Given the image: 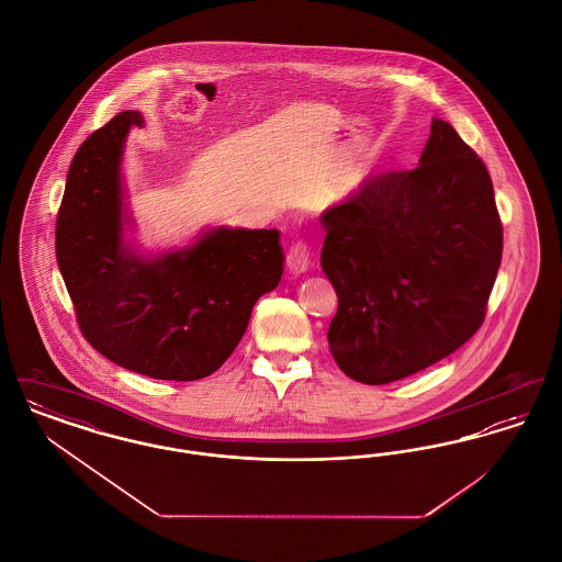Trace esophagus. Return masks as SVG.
Instances as JSON below:
<instances>
[{
  "mask_svg": "<svg viewBox=\"0 0 562 562\" xmlns=\"http://www.w3.org/2000/svg\"><path fill=\"white\" fill-rule=\"evenodd\" d=\"M286 268L291 273H303L310 268V248L305 241H294L286 255Z\"/></svg>",
  "mask_w": 562,
  "mask_h": 562,
  "instance_id": "obj_1",
  "label": "esophagus"
}]
</instances>
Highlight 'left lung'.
Returning a JSON list of instances; mask_svg holds the SVG:
<instances>
[{
	"label": "left lung",
	"mask_w": 562,
	"mask_h": 562,
	"mask_svg": "<svg viewBox=\"0 0 562 562\" xmlns=\"http://www.w3.org/2000/svg\"><path fill=\"white\" fill-rule=\"evenodd\" d=\"M321 221L328 348L348 376L398 381L481 328L504 234L486 166L449 122L431 120L417 168L371 175Z\"/></svg>",
	"instance_id": "left-lung-1"
}]
</instances>
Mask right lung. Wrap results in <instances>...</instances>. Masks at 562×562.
I'll list each match as a JSON object with an SVG mask.
<instances>
[{
    "mask_svg": "<svg viewBox=\"0 0 562 562\" xmlns=\"http://www.w3.org/2000/svg\"><path fill=\"white\" fill-rule=\"evenodd\" d=\"M133 126L143 115L128 109L81 143L56 218V263L92 348L134 373L195 381L232 356L257 299L280 284V232L221 225L183 248L143 252L126 240Z\"/></svg>",
    "mask_w": 562,
    "mask_h": 562,
    "instance_id": "right-lung-1",
    "label": "right lung"
}]
</instances>
